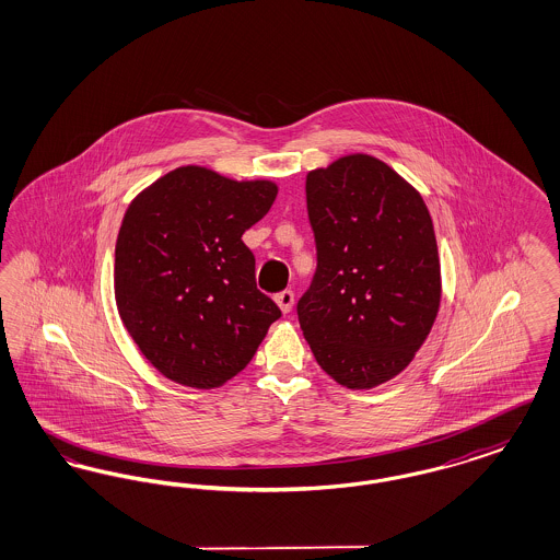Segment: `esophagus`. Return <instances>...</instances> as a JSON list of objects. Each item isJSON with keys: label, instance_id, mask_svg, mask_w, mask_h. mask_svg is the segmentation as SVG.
Returning <instances> with one entry per match:
<instances>
[{"label": "esophagus", "instance_id": "34e87169", "mask_svg": "<svg viewBox=\"0 0 560 560\" xmlns=\"http://www.w3.org/2000/svg\"><path fill=\"white\" fill-rule=\"evenodd\" d=\"M275 302H277V306L281 308V313L288 315L293 306V292L285 290V292L277 293V295H275Z\"/></svg>", "mask_w": 560, "mask_h": 560}]
</instances>
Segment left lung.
<instances>
[{
  "mask_svg": "<svg viewBox=\"0 0 560 560\" xmlns=\"http://www.w3.org/2000/svg\"><path fill=\"white\" fill-rule=\"evenodd\" d=\"M317 272L298 319L320 370L350 390L399 375L441 306V260L420 190L352 153L306 174Z\"/></svg>",
  "mask_w": 560,
  "mask_h": 560,
  "instance_id": "left-lung-1",
  "label": "left lung"
}]
</instances>
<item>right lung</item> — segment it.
I'll list each match as a JSON object with an SVG mask.
<instances>
[{"mask_svg": "<svg viewBox=\"0 0 560 560\" xmlns=\"http://www.w3.org/2000/svg\"><path fill=\"white\" fill-rule=\"evenodd\" d=\"M277 183L180 165L142 188L115 243V302L144 359L167 380L212 390L252 361L279 306L256 288L243 233Z\"/></svg>", "mask_w": 560, "mask_h": 560, "instance_id": "add662e5", "label": "right lung"}]
</instances>
